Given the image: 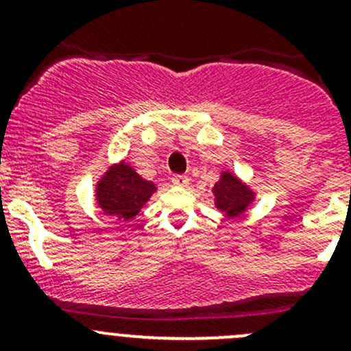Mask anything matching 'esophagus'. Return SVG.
Returning <instances> with one entry per match:
<instances>
[{
  "mask_svg": "<svg viewBox=\"0 0 351 351\" xmlns=\"http://www.w3.org/2000/svg\"><path fill=\"white\" fill-rule=\"evenodd\" d=\"M171 182H173V185H176V186H186V185H189V176L175 175L171 178Z\"/></svg>",
  "mask_w": 351,
  "mask_h": 351,
  "instance_id": "1",
  "label": "esophagus"
}]
</instances>
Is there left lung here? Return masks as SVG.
Wrapping results in <instances>:
<instances>
[{
	"label": "left lung",
	"mask_w": 351,
	"mask_h": 351,
	"mask_svg": "<svg viewBox=\"0 0 351 351\" xmlns=\"http://www.w3.org/2000/svg\"><path fill=\"white\" fill-rule=\"evenodd\" d=\"M214 197L215 207L221 212H224L228 217H236L241 215L244 210L254 200V192L250 190V186L239 182L232 173L224 171L221 175V180L214 185Z\"/></svg>",
	"instance_id": "obj_1"
}]
</instances>
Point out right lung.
Masks as SVG:
<instances>
[{
  "instance_id": "right-lung-1",
  "label": "right lung",
  "mask_w": 351,
  "mask_h": 351,
  "mask_svg": "<svg viewBox=\"0 0 351 351\" xmlns=\"http://www.w3.org/2000/svg\"><path fill=\"white\" fill-rule=\"evenodd\" d=\"M156 192L153 182L137 175L125 162L110 166L97 185V202L107 215L119 221H130L139 214L151 195Z\"/></svg>"
}]
</instances>
